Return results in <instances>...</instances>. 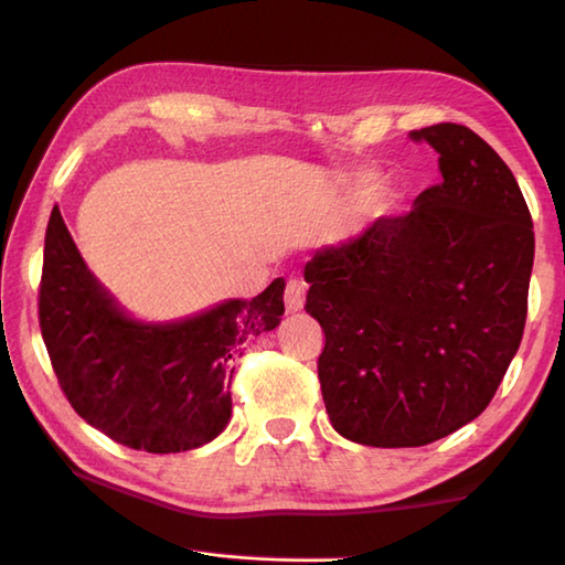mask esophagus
<instances>
[{"mask_svg": "<svg viewBox=\"0 0 565 565\" xmlns=\"http://www.w3.org/2000/svg\"><path fill=\"white\" fill-rule=\"evenodd\" d=\"M284 301H286V311H289V313L301 311L303 301H306V284L301 279H289V281H286Z\"/></svg>", "mask_w": 565, "mask_h": 565, "instance_id": "obj_1", "label": "esophagus"}]
</instances>
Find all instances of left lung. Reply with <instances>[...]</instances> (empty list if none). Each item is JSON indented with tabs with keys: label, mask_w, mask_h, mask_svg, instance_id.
<instances>
[{
	"label": "left lung",
	"mask_w": 565,
	"mask_h": 565,
	"mask_svg": "<svg viewBox=\"0 0 565 565\" xmlns=\"http://www.w3.org/2000/svg\"><path fill=\"white\" fill-rule=\"evenodd\" d=\"M444 181L306 264L326 333L318 380L340 436L416 448L478 418L516 355L534 225L514 173L452 121L412 131Z\"/></svg>",
	"instance_id": "obj_1"
}]
</instances>
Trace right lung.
<instances>
[{
	"instance_id": "right-lung-1",
	"label": "right lung",
	"mask_w": 565,
	"mask_h": 565,
	"mask_svg": "<svg viewBox=\"0 0 565 565\" xmlns=\"http://www.w3.org/2000/svg\"><path fill=\"white\" fill-rule=\"evenodd\" d=\"M284 279L252 301L175 323H139L87 271L61 210L43 247L39 323L65 399L93 428L147 452L201 448L232 414L242 348L281 323Z\"/></svg>"
}]
</instances>
